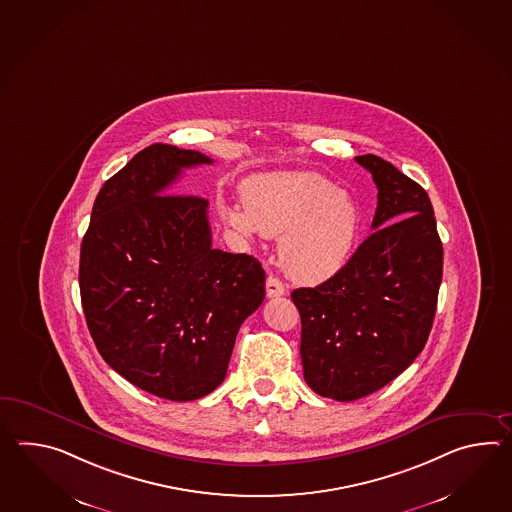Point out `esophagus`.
Wrapping results in <instances>:
<instances>
[{"label": "esophagus", "instance_id": "esophagus-1", "mask_svg": "<svg viewBox=\"0 0 512 512\" xmlns=\"http://www.w3.org/2000/svg\"><path fill=\"white\" fill-rule=\"evenodd\" d=\"M284 292H286V290H284V284L281 283L277 277H272V275H270V277L266 279V296H284Z\"/></svg>", "mask_w": 512, "mask_h": 512}]
</instances>
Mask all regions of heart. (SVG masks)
<instances>
[{
	"label": "heart",
	"instance_id": "obj_1",
	"mask_svg": "<svg viewBox=\"0 0 512 512\" xmlns=\"http://www.w3.org/2000/svg\"><path fill=\"white\" fill-rule=\"evenodd\" d=\"M229 226L280 237L284 270L301 281H327L351 262L364 231L353 196L314 172H284L246 183L244 205L226 204Z\"/></svg>",
	"mask_w": 512,
	"mask_h": 512
}]
</instances>
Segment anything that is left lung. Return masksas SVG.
<instances>
[{"label":"left lung","mask_w":512,"mask_h":512,"mask_svg":"<svg viewBox=\"0 0 512 512\" xmlns=\"http://www.w3.org/2000/svg\"><path fill=\"white\" fill-rule=\"evenodd\" d=\"M373 233L338 275L297 288L303 376L321 397L351 402L397 378L421 354L443 279V242L428 193L375 154Z\"/></svg>","instance_id":"1"}]
</instances>
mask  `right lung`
<instances>
[{
	"mask_svg": "<svg viewBox=\"0 0 512 512\" xmlns=\"http://www.w3.org/2000/svg\"><path fill=\"white\" fill-rule=\"evenodd\" d=\"M196 150L156 143L97 194L80 246V299L104 362L130 384L174 402L226 378L244 319L264 301L266 275L246 253L211 246L209 202L171 193Z\"/></svg>",
	"mask_w": 512,
	"mask_h": 512,
	"instance_id": "1",
	"label": "right lung"
}]
</instances>
